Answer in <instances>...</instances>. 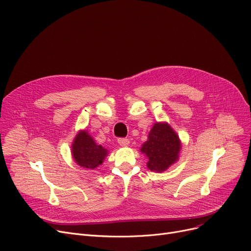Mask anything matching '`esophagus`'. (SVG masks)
Listing matches in <instances>:
<instances>
[{
    "instance_id": "obj_1",
    "label": "esophagus",
    "mask_w": 251,
    "mask_h": 251,
    "mask_svg": "<svg viewBox=\"0 0 251 251\" xmlns=\"http://www.w3.org/2000/svg\"><path fill=\"white\" fill-rule=\"evenodd\" d=\"M118 143L121 147H128L129 144H130V142H129L128 138H119Z\"/></svg>"
}]
</instances>
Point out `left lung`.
Masks as SVG:
<instances>
[{"instance_id": "8db88e82", "label": "left lung", "mask_w": 251, "mask_h": 251, "mask_svg": "<svg viewBox=\"0 0 251 251\" xmlns=\"http://www.w3.org/2000/svg\"><path fill=\"white\" fill-rule=\"evenodd\" d=\"M181 149L179 135L172 126L166 122H156L140 150L148 158V169L162 173L179 160Z\"/></svg>"}]
</instances>
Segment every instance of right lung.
Wrapping results in <instances>:
<instances>
[{
	"mask_svg": "<svg viewBox=\"0 0 251 251\" xmlns=\"http://www.w3.org/2000/svg\"><path fill=\"white\" fill-rule=\"evenodd\" d=\"M72 158L80 168L95 170L103 163L108 151L101 145L96 144L88 130H79L71 145Z\"/></svg>",
	"mask_w": 251,
	"mask_h": 251,
	"instance_id": "obj_1",
	"label": "right lung"
}]
</instances>
